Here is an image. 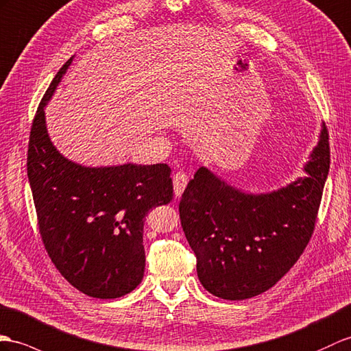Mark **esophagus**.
<instances>
[{
  "instance_id": "1",
  "label": "esophagus",
  "mask_w": 351,
  "mask_h": 351,
  "mask_svg": "<svg viewBox=\"0 0 351 351\" xmlns=\"http://www.w3.org/2000/svg\"><path fill=\"white\" fill-rule=\"evenodd\" d=\"M187 182H189V178L184 173H176L173 177V183H174V193L176 196H182V193L184 192Z\"/></svg>"
}]
</instances>
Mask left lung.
Wrapping results in <instances>:
<instances>
[{
    "instance_id": "8db88e82",
    "label": "left lung",
    "mask_w": 351,
    "mask_h": 351,
    "mask_svg": "<svg viewBox=\"0 0 351 351\" xmlns=\"http://www.w3.org/2000/svg\"><path fill=\"white\" fill-rule=\"evenodd\" d=\"M329 134L305 165L306 177L271 193H244L201 167L178 211L196 256L201 285L217 298L241 301L271 289L311 240L329 173Z\"/></svg>"
}]
</instances>
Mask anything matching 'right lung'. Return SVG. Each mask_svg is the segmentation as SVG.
<instances>
[{"label": "right lung", "instance_id": "obj_1", "mask_svg": "<svg viewBox=\"0 0 351 351\" xmlns=\"http://www.w3.org/2000/svg\"><path fill=\"white\" fill-rule=\"evenodd\" d=\"M73 58L43 97L29 132L27 169L43 244L82 293L121 298L141 283L143 226L149 210L173 199L167 164L89 168L68 160L49 138L45 106Z\"/></svg>", "mask_w": 351, "mask_h": 351}]
</instances>
